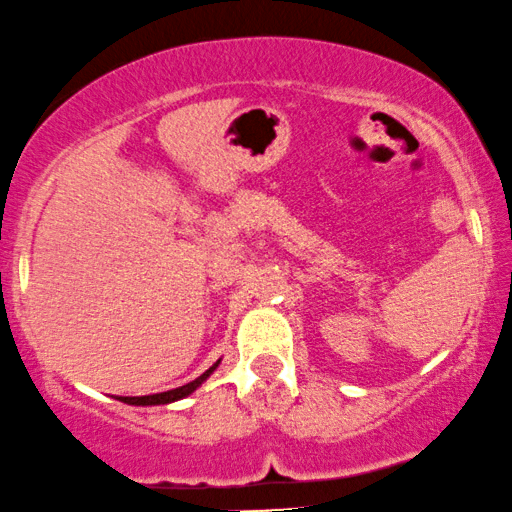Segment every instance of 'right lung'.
Wrapping results in <instances>:
<instances>
[{
    "mask_svg": "<svg viewBox=\"0 0 512 512\" xmlns=\"http://www.w3.org/2000/svg\"><path fill=\"white\" fill-rule=\"evenodd\" d=\"M217 364H219V361H217ZM217 364L210 366L208 371L200 375V378L193 380V383L181 385V387H177V390H167V392H160V394H148V397H120V401H125V404H134V406H151V404H170V401L184 399L186 394H191L200 383H203L205 378H208L212 371H215Z\"/></svg>",
    "mask_w": 512,
    "mask_h": 512,
    "instance_id": "add662e5",
    "label": "right lung"
}]
</instances>
